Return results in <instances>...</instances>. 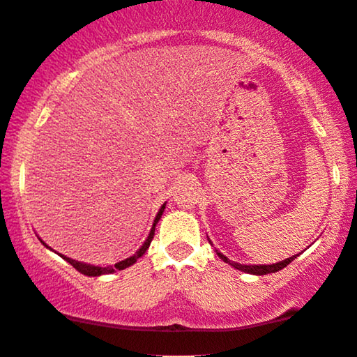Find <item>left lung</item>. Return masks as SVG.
Returning <instances> with one entry per match:
<instances>
[{"mask_svg": "<svg viewBox=\"0 0 357 357\" xmlns=\"http://www.w3.org/2000/svg\"><path fill=\"white\" fill-rule=\"evenodd\" d=\"M208 243L212 245V241L208 240ZM215 253H217L218 258H220L222 261H225V263H228L230 266H234L235 269L243 271V273H248V274H255V275H264V274H271V273H278V271H281V269L286 268L289 263H292V261L298 256V255H294V256H291V258H287V259H284V261H279V263H274V264H240V263H236V261L228 259L227 256L222 255L218 250H215Z\"/></svg>", "mask_w": 357, "mask_h": 357, "instance_id": "8db88e82", "label": "left lung"}]
</instances>
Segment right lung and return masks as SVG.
<instances>
[{
    "mask_svg": "<svg viewBox=\"0 0 357 357\" xmlns=\"http://www.w3.org/2000/svg\"><path fill=\"white\" fill-rule=\"evenodd\" d=\"M165 207H166V202L163 204V206L160 207L158 213H156V217H155V220H153V225H151V230H150L149 236H146V240L144 241V245H142L140 248L135 251V255L129 256V258H126V259L119 261V263L112 264V266H94V264L82 263V261L71 259V258H68V256H65V255H60V253H59V255H60V258H63V259L66 261V263H70L71 266H73V268H75L76 271H79V273H82V274H84V275H93V278H96V275H102V274H112V273H116V271H121V269L129 268V266L135 264V263H137V259L142 258V256L145 255V251L149 250V246H150L151 240H153V235H155V227H156V223L160 222L161 215H163ZM39 240H40V238H39ZM40 241H42V240H40ZM42 245L47 246V245L44 243V241H42ZM47 248L52 250L50 246H47Z\"/></svg>",
    "mask_w": 357,
    "mask_h": 357,
    "instance_id": "obj_1",
    "label": "right lung"
}]
</instances>
